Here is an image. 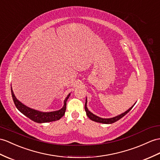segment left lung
<instances>
[{
	"label": "left lung",
	"mask_w": 160,
	"mask_h": 160,
	"mask_svg": "<svg viewBox=\"0 0 160 160\" xmlns=\"http://www.w3.org/2000/svg\"><path fill=\"white\" fill-rule=\"evenodd\" d=\"M134 104L132 106V107H130L129 109L127 110L126 112H123L119 115H118L116 117H114V118H108V119H105V118H99V117L95 115L94 114H93L92 112H91L88 110V108L87 107V99L85 100V110L86 111V115H88V118L90 119L91 120L93 121V122H98V123H105V124H110V123H115L117 121H118L119 119H120L121 118H122L123 116H125L128 112H129L133 107L134 106Z\"/></svg>",
	"instance_id": "obj_1"
}]
</instances>
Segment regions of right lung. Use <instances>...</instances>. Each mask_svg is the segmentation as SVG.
I'll list each match as a JSON object with an SVG mask.
<instances>
[{
    "label": "right lung",
    "instance_id": "right-lung-1",
    "mask_svg": "<svg viewBox=\"0 0 160 160\" xmlns=\"http://www.w3.org/2000/svg\"><path fill=\"white\" fill-rule=\"evenodd\" d=\"M11 95H12L14 104L18 109L20 111L22 114H24L25 116H26L27 118H28L29 119L34 121L35 122L40 123L54 122V121L59 120L61 118H62L65 113L66 108H67V101L70 95H71V93H69L67 98H66L64 102V106L61 109L52 112H41L39 111L32 109V108H30L28 107H26L24 104H22L21 102H19V101L16 98V97L15 96L11 87Z\"/></svg>",
    "mask_w": 160,
    "mask_h": 160
}]
</instances>
